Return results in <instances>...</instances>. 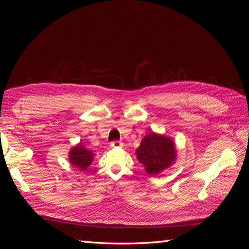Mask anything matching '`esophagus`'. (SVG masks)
I'll use <instances>...</instances> for the list:
<instances>
[{
    "mask_svg": "<svg viewBox=\"0 0 249 249\" xmlns=\"http://www.w3.org/2000/svg\"><path fill=\"white\" fill-rule=\"evenodd\" d=\"M122 145H123V143L120 141H113L110 144L111 147H120Z\"/></svg>",
    "mask_w": 249,
    "mask_h": 249,
    "instance_id": "34e87169",
    "label": "esophagus"
}]
</instances>
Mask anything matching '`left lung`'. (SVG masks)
<instances>
[{"mask_svg":"<svg viewBox=\"0 0 249 249\" xmlns=\"http://www.w3.org/2000/svg\"><path fill=\"white\" fill-rule=\"evenodd\" d=\"M136 155L146 173L155 176L175 163L177 149L170 138L152 132L142 139Z\"/></svg>","mask_w":249,"mask_h":249,"instance_id":"obj_1","label":"left lung"}]
</instances>
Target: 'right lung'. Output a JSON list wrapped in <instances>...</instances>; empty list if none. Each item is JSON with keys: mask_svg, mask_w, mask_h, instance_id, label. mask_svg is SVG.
Returning a JSON list of instances; mask_svg holds the SVG:
<instances>
[{"mask_svg": "<svg viewBox=\"0 0 249 249\" xmlns=\"http://www.w3.org/2000/svg\"><path fill=\"white\" fill-rule=\"evenodd\" d=\"M94 154L91 150L87 149L84 145L79 143L78 145L73 146L70 150V162L73 167L79 168L80 170H86L93 160Z\"/></svg>", "mask_w": 249, "mask_h": 249, "instance_id": "add662e5", "label": "right lung"}]
</instances>
